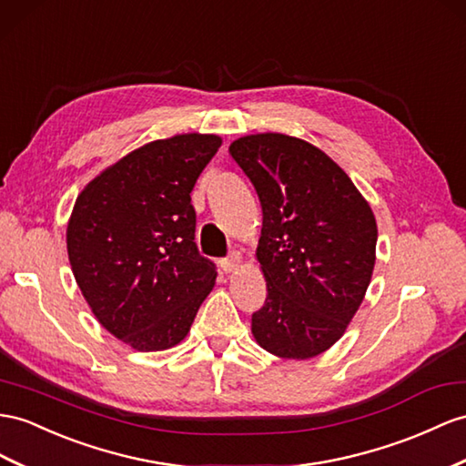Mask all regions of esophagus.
Instances as JSON below:
<instances>
[{"label":"esophagus","instance_id":"obj_1","mask_svg":"<svg viewBox=\"0 0 466 466\" xmlns=\"http://www.w3.org/2000/svg\"><path fill=\"white\" fill-rule=\"evenodd\" d=\"M240 266H242V258H240V254H236V252L220 261V268H222L224 273H232V271H236Z\"/></svg>","mask_w":466,"mask_h":466}]
</instances>
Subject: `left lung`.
<instances>
[{
	"instance_id": "8db88e82",
	"label": "left lung",
	"mask_w": 466,
	"mask_h": 466,
	"mask_svg": "<svg viewBox=\"0 0 466 466\" xmlns=\"http://www.w3.org/2000/svg\"><path fill=\"white\" fill-rule=\"evenodd\" d=\"M228 151L264 212L256 258L268 297L252 315V335L288 360L323 354L344 335L372 279L374 212L350 177L305 139L268 131L238 137Z\"/></svg>"
}]
</instances>
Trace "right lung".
<instances>
[{"mask_svg":"<svg viewBox=\"0 0 466 466\" xmlns=\"http://www.w3.org/2000/svg\"><path fill=\"white\" fill-rule=\"evenodd\" d=\"M220 146L212 134L149 141L76 197L66 226L70 268L98 323L134 350L181 342L217 281L195 244L190 190Z\"/></svg>","mask_w":466,"mask_h":466,"instance_id":"right-lung-1","label":"right lung"}]
</instances>
